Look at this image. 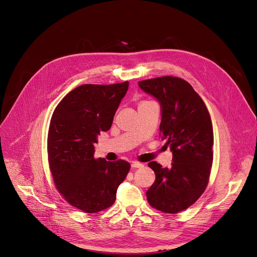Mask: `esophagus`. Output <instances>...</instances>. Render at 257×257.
Returning <instances> with one entry per match:
<instances>
[{
    "label": "esophagus",
    "instance_id": "esophagus-1",
    "mask_svg": "<svg viewBox=\"0 0 257 257\" xmlns=\"http://www.w3.org/2000/svg\"><path fill=\"white\" fill-rule=\"evenodd\" d=\"M131 166H132V168L137 169V168H142V167H143V164H141V163H139V162H132Z\"/></svg>",
    "mask_w": 257,
    "mask_h": 257
}]
</instances>
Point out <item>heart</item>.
<instances>
[{
    "instance_id": "b5f03b06",
    "label": "heart",
    "mask_w": 257,
    "mask_h": 257,
    "mask_svg": "<svg viewBox=\"0 0 257 257\" xmlns=\"http://www.w3.org/2000/svg\"><path fill=\"white\" fill-rule=\"evenodd\" d=\"M144 103H145V102H144Z\"/></svg>"
}]
</instances>
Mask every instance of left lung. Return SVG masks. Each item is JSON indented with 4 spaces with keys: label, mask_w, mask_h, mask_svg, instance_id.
Segmentation results:
<instances>
[{
    "label": "left lung",
    "mask_w": 257,
    "mask_h": 257,
    "mask_svg": "<svg viewBox=\"0 0 257 257\" xmlns=\"http://www.w3.org/2000/svg\"><path fill=\"white\" fill-rule=\"evenodd\" d=\"M161 105L160 134L173 154L170 169L156 162L148 166L155 181L148 203L165 213L187 209L205 191L213 162V126L209 111L192 86L178 77L165 76L138 82Z\"/></svg>",
    "instance_id": "1"
}]
</instances>
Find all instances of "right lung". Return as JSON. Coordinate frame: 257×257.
I'll return each instance as SVG.
<instances>
[{"label":"right lung","mask_w":257,"mask_h":257,"mask_svg":"<svg viewBox=\"0 0 257 257\" xmlns=\"http://www.w3.org/2000/svg\"><path fill=\"white\" fill-rule=\"evenodd\" d=\"M128 82L84 84L70 91L55 108L49 125V167L57 190L73 207L96 213L112 206L131 165L93 157L102 132L110 130Z\"/></svg>","instance_id":"obj_1"}]
</instances>
